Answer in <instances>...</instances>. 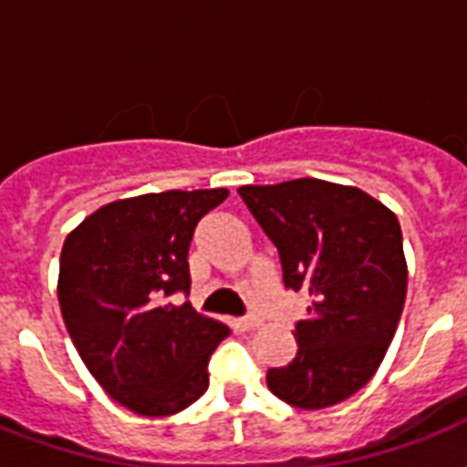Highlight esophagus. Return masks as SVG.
<instances>
[{"instance_id":"esophagus-1","label":"esophagus","mask_w":467,"mask_h":467,"mask_svg":"<svg viewBox=\"0 0 467 467\" xmlns=\"http://www.w3.org/2000/svg\"><path fill=\"white\" fill-rule=\"evenodd\" d=\"M240 327L244 329V332H252V329H256V327H259V319H256V317H242Z\"/></svg>"}]
</instances>
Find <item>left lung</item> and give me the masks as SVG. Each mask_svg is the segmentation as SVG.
<instances>
[{
  "instance_id": "obj_1",
  "label": "left lung",
  "mask_w": 467,
  "mask_h": 467,
  "mask_svg": "<svg viewBox=\"0 0 467 467\" xmlns=\"http://www.w3.org/2000/svg\"><path fill=\"white\" fill-rule=\"evenodd\" d=\"M281 256L284 284L312 298L296 325L298 351L266 385L300 410L344 402L368 383L407 296L402 230L390 208L356 186L293 179L237 189Z\"/></svg>"
}]
</instances>
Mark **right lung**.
I'll use <instances>...</instances> for the list:
<instances>
[{"label": "right lung", "instance_id": "obj_1", "mask_svg": "<svg viewBox=\"0 0 467 467\" xmlns=\"http://www.w3.org/2000/svg\"><path fill=\"white\" fill-rule=\"evenodd\" d=\"M227 189L161 191L99 208L67 234L57 300L69 339L97 383L142 417H169L208 390V358L230 329L198 315L189 247Z\"/></svg>", "mask_w": 467, "mask_h": 467}]
</instances>
